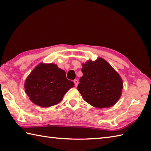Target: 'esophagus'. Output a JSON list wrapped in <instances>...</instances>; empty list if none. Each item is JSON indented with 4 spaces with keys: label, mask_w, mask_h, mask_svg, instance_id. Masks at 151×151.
I'll return each instance as SVG.
<instances>
[{
    "label": "esophagus",
    "mask_w": 151,
    "mask_h": 151,
    "mask_svg": "<svg viewBox=\"0 0 151 151\" xmlns=\"http://www.w3.org/2000/svg\"><path fill=\"white\" fill-rule=\"evenodd\" d=\"M73 83H74L76 87H77V86H78V85L79 81H78V79H74V80H73Z\"/></svg>",
    "instance_id": "34e87169"
}]
</instances>
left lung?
Wrapping results in <instances>:
<instances>
[{"mask_svg": "<svg viewBox=\"0 0 151 151\" xmlns=\"http://www.w3.org/2000/svg\"><path fill=\"white\" fill-rule=\"evenodd\" d=\"M83 76L78 90L85 101L98 108L110 107L121 96L123 83L121 76L104 58L99 57L82 64Z\"/></svg>", "mask_w": 151, "mask_h": 151, "instance_id": "obj_1", "label": "left lung"}]
</instances>
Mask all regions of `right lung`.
Listing matches in <instances>:
<instances>
[{
  "mask_svg": "<svg viewBox=\"0 0 151 151\" xmlns=\"http://www.w3.org/2000/svg\"><path fill=\"white\" fill-rule=\"evenodd\" d=\"M74 83L55 64H38L24 82L25 93L34 104L47 107L59 103Z\"/></svg>",
  "mask_w": 151,
  "mask_h": 151,
  "instance_id": "obj_1",
  "label": "right lung"
}]
</instances>
